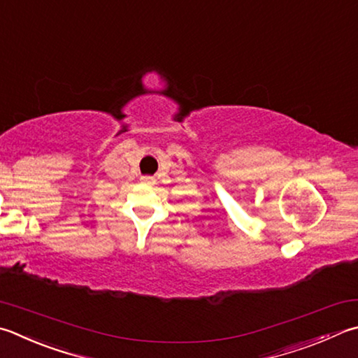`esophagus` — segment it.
<instances>
[{"label": "esophagus", "mask_w": 358, "mask_h": 358, "mask_svg": "<svg viewBox=\"0 0 358 358\" xmlns=\"http://www.w3.org/2000/svg\"><path fill=\"white\" fill-rule=\"evenodd\" d=\"M141 184H145V185H154V184H156V179L150 178V176H145V178H141Z\"/></svg>", "instance_id": "esophagus-1"}]
</instances>
